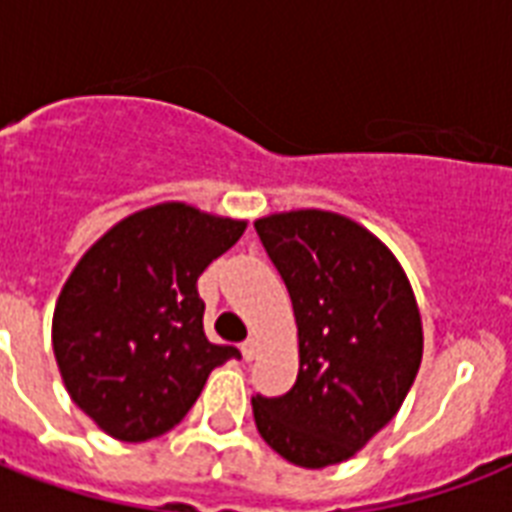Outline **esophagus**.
Wrapping results in <instances>:
<instances>
[{
    "label": "esophagus",
    "mask_w": 512,
    "mask_h": 512,
    "mask_svg": "<svg viewBox=\"0 0 512 512\" xmlns=\"http://www.w3.org/2000/svg\"><path fill=\"white\" fill-rule=\"evenodd\" d=\"M257 353V340L255 337H247V340L241 342V356H244V361H252Z\"/></svg>",
    "instance_id": "esophagus-1"
}]
</instances>
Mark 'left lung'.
Returning a JSON list of instances; mask_svg holds the SVG:
<instances>
[{"instance_id":"left-lung-1","label":"left lung","mask_w":512,"mask_h":512,"mask_svg":"<svg viewBox=\"0 0 512 512\" xmlns=\"http://www.w3.org/2000/svg\"><path fill=\"white\" fill-rule=\"evenodd\" d=\"M292 297L300 372L289 393L252 398L260 436L300 468L350 460L404 404L422 361V319L396 255L327 209L255 220Z\"/></svg>"}]
</instances>
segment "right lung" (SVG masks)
<instances>
[{"label":"right lung","instance_id":"add662e5","mask_svg":"<svg viewBox=\"0 0 512 512\" xmlns=\"http://www.w3.org/2000/svg\"><path fill=\"white\" fill-rule=\"evenodd\" d=\"M247 231L164 201L108 228L76 263L52 313V350L68 396L103 433L140 444L196 404L209 372L241 353L204 335L196 281Z\"/></svg>","mask_w":512,"mask_h":512}]
</instances>
